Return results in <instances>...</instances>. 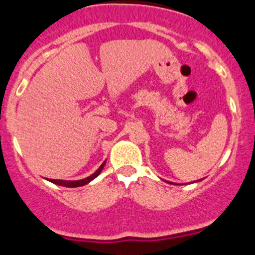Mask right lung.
I'll return each mask as SVG.
<instances>
[{
	"label": "right lung",
	"instance_id": "right-lung-1",
	"mask_svg": "<svg viewBox=\"0 0 255 255\" xmlns=\"http://www.w3.org/2000/svg\"><path fill=\"white\" fill-rule=\"evenodd\" d=\"M105 163H102V165H101L100 168H98L97 170H96L95 173H93L92 175H90V177L85 178V179H81V180H61V179H49V182L54 183V184H58V185H63V187H68V188H76V187H81V185H85L87 184V183H90L91 180L95 179L96 177H97L98 174H100L101 172H102L103 167H105Z\"/></svg>",
	"mask_w": 255,
	"mask_h": 255
}]
</instances>
